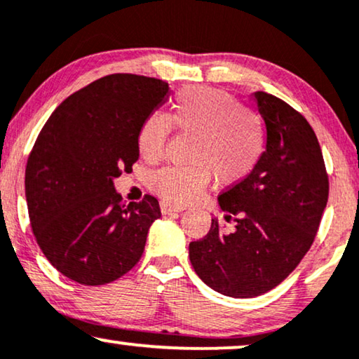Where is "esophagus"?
I'll use <instances>...</instances> for the list:
<instances>
[{"label":"esophagus","instance_id":"1","mask_svg":"<svg viewBox=\"0 0 359 359\" xmlns=\"http://www.w3.org/2000/svg\"><path fill=\"white\" fill-rule=\"evenodd\" d=\"M184 207H180V205H174L170 202H165V200H162L161 202V212L164 215H170V213H179L182 212Z\"/></svg>","mask_w":359,"mask_h":359}]
</instances>
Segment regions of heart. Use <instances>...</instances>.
<instances>
[{"instance_id": "1", "label": "heart", "mask_w": 359, "mask_h": 359, "mask_svg": "<svg viewBox=\"0 0 359 359\" xmlns=\"http://www.w3.org/2000/svg\"><path fill=\"white\" fill-rule=\"evenodd\" d=\"M172 123L194 137L189 161L192 165H167L151 175V189L172 203H189L207 187L212 175L218 184L245 180L266 151L262 118L243 108L231 93L219 88L194 87L177 95L170 116L152 113L137 133L140 154L159 161L172 131Z\"/></svg>"}]
</instances>
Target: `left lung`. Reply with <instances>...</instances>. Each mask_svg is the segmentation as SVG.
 Returning a JSON list of instances; mask_svg holds the SVG:
<instances>
[{
  "mask_svg": "<svg viewBox=\"0 0 359 359\" xmlns=\"http://www.w3.org/2000/svg\"><path fill=\"white\" fill-rule=\"evenodd\" d=\"M266 123V151L245 180L219 194L231 233L212 218L207 236L189 256L208 287L248 299L274 289L312 246L328 202V175L318 140L302 114L266 92H256Z\"/></svg>",
  "mask_w": 359,
  "mask_h": 359,
  "instance_id": "1",
  "label": "left lung"
}]
</instances>
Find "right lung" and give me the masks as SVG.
Here are the masks:
<instances>
[{
	"label": "right lung",
	"mask_w": 359,
	"mask_h": 359,
	"mask_svg": "<svg viewBox=\"0 0 359 359\" xmlns=\"http://www.w3.org/2000/svg\"><path fill=\"white\" fill-rule=\"evenodd\" d=\"M167 97L162 80L107 75L65 98L37 136L24 180L32 233L75 283L109 284L141 259L159 202L124 203L113 180L133 170L141 124Z\"/></svg>",
	"instance_id": "obj_1"
}]
</instances>
